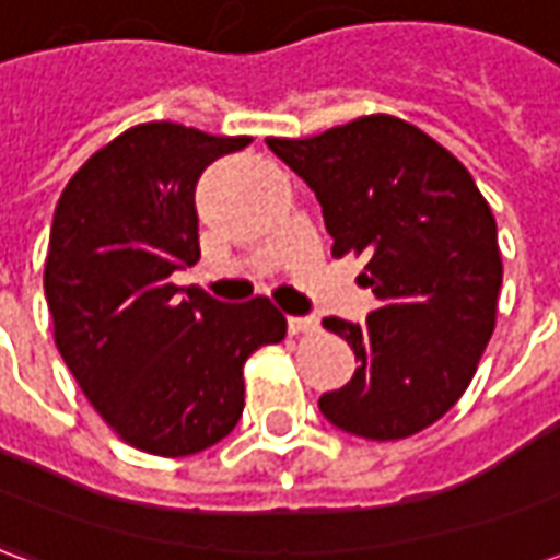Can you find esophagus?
I'll use <instances>...</instances> for the list:
<instances>
[{"label":"esophagus","mask_w":560,"mask_h":560,"mask_svg":"<svg viewBox=\"0 0 560 560\" xmlns=\"http://www.w3.org/2000/svg\"><path fill=\"white\" fill-rule=\"evenodd\" d=\"M317 327L320 324H317L315 317H291L288 320V329H291L293 336H308V332H317Z\"/></svg>","instance_id":"1"}]
</instances>
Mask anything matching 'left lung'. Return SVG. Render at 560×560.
<instances>
[{"label":"left lung","mask_w":560,"mask_h":560,"mask_svg":"<svg viewBox=\"0 0 560 560\" xmlns=\"http://www.w3.org/2000/svg\"><path fill=\"white\" fill-rule=\"evenodd\" d=\"M315 191L332 257H365L377 308L365 324L324 317L351 345V384L320 396L341 432L399 441L468 389L501 293L498 224L465 164L399 116H360L315 138H267Z\"/></svg>","instance_id":"8db88e82"}]
</instances>
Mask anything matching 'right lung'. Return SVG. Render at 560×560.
Here are the masks:
<instances>
[{
  "label": "right lung",
  "instance_id": "right-lung-1",
  "mask_svg": "<svg viewBox=\"0 0 560 560\" xmlns=\"http://www.w3.org/2000/svg\"><path fill=\"white\" fill-rule=\"evenodd\" d=\"M248 143L140 122L90 155L56 203L44 260L56 348L102 420L152 456H191L231 434L245 360L288 332L267 296L224 305L171 281L200 257V173Z\"/></svg>",
  "mask_w": 560,
  "mask_h": 560
}]
</instances>
